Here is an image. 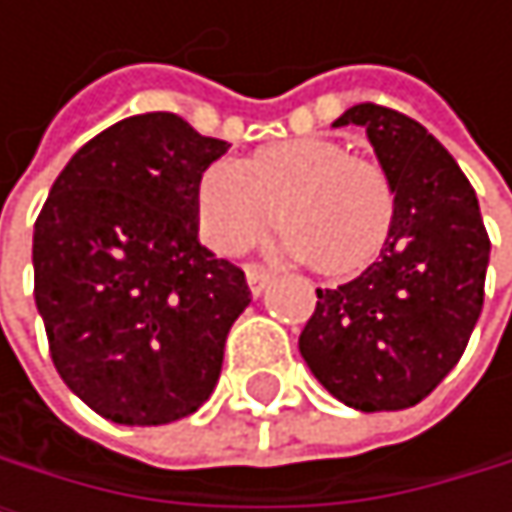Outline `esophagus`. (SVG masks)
<instances>
[{"label":"esophagus","instance_id":"1","mask_svg":"<svg viewBox=\"0 0 512 512\" xmlns=\"http://www.w3.org/2000/svg\"><path fill=\"white\" fill-rule=\"evenodd\" d=\"M247 284H250V293L253 296H262L265 287L271 284V271L262 268V265H247Z\"/></svg>","mask_w":512,"mask_h":512}]
</instances>
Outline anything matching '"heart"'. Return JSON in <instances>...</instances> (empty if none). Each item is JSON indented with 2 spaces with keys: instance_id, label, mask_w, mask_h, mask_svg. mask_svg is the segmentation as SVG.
Here are the masks:
<instances>
[{
  "instance_id": "b5f03b06",
  "label": "heart",
  "mask_w": 512,
  "mask_h": 512,
  "mask_svg": "<svg viewBox=\"0 0 512 512\" xmlns=\"http://www.w3.org/2000/svg\"><path fill=\"white\" fill-rule=\"evenodd\" d=\"M277 216L290 253L326 274H354L391 235L394 186L375 161L329 137L268 143L244 161L222 158L201 170L195 222L213 250H250Z\"/></svg>"
}]
</instances>
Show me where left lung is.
Masks as SVG:
<instances>
[{
    "label": "left lung",
    "instance_id": "obj_1",
    "mask_svg": "<svg viewBox=\"0 0 512 512\" xmlns=\"http://www.w3.org/2000/svg\"><path fill=\"white\" fill-rule=\"evenodd\" d=\"M360 124L394 186V225L360 277L317 290L299 351L320 385L360 412L421 403L461 360L482 311L489 235L458 161L388 106L357 103Z\"/></svg>",
    "mask_w": 512,
    "mask_h": 512
}]
</instances>
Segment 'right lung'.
<instances>
[{
    "instance_id": "1",
    "label": "right lung",
    "mask_w": 512,
    "mask_h": 512,
    "mask_svg": "<svg viewBox=\"0 0 512 512\" xmlns=\"http://www.w3.org/2000/svg\"><path fill=\"white\" fill-rule=\"evenodd\" d=\"M228 152L173 112L69 158L36 219V308L66 388L115 424H170L216 388L247 277L198 241L195 186Z\"/></svg>"
}]
</instances>
